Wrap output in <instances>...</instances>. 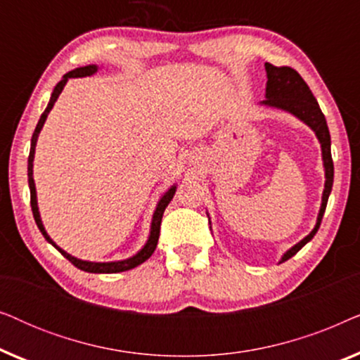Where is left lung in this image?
<instances>
[{
	"instance_id": "left-lung-1",
	"label": "left lung",
	"mask_w": 360,
	"mask_h": 360,
	"mask_svg": "<svg viewBox=\"0 0 360 360\" xmlns=\"http://www.w3.org/2000/svg\"><path fill=\"white\" fill-rule=\"evenodd\" d=\"M265 72H267V88H265V100L262 101L267 106H275L280 110H285L292 112L297 117H300L303 122L311 127L316 132L319 144H321L323 150V160H324V170H326V184H324L323 191V203L321 210H319L318 221L314 229L309 233L303 240H300L297 245L287 250L280 262H285L290 257H293L304 244L313 239L321 224L324 210H326L329 193L333 190V179H334V165L331 157V136H329V129L326 124V117H324L321 108H319L316 98L313 96L311 90L307 85V82L300 77L297 70L290 67H275L272 63H265Z\"/></svg>"
}]
</instances>
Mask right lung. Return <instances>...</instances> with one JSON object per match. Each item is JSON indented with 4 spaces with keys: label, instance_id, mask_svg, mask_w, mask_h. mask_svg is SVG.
Returning <instances> with one entry per match:
<instances>
[{
    "label": "right lung",
    "instance_id": "obj_1",
    "mask_svg": "<svg viewBox=\"0 0 360 360\" xmlns=\"http://www.w3.org/2000/svg\"><path fill=\"white\" fill-rule=\"evenodd\" d=\"M96 72V65H86V67H80V68H75V70L68 72L63 75V78L60 82L57 83L56 88H53L52 91V96H51V101H49V105L46 108V111L42 112L41 120H39L36 129H34V134H32V139H31V150H29V159H27V179H29V190H31V208H32V214H34V219H36V224L37 228L41 229V233L44 238H46L49 243H51L53 248H56L58 252H60L63 257L70 260V262L75 265L77 269L80 270H85V272H90V274H117V272H126V270H131L137 267V265H141L142 262H146L147 259L150 257L152 254H154V250L157 248V243H159V234H160V223H162V214H164V211L167 206H169L170 200L174 198V193H175V188L176 186H172V188L167 191V193L162 196L159 205H157L155 208V213H154V218H152V228H150V236H149V240H147V244L144 248L141 249V252H137L134 257L131 259H126V260H120V262H85V260H80V259H75L72 257L70 254H67L65 250H62L58 245H56V243L49 238L46 229H44L42 226V221H41V216H39V210H37V200H36V185H34V179H32V160H34V150H36V142H37V136L39 132H41L44 122L47 120V115L51 112V110L56 105L58 95H60L63 86H65V83L68 78H75V77H86V75H93V73Z\"/></svg>",
    "mask_w": 360,
    "mask_h": 360
}]
</instances>
